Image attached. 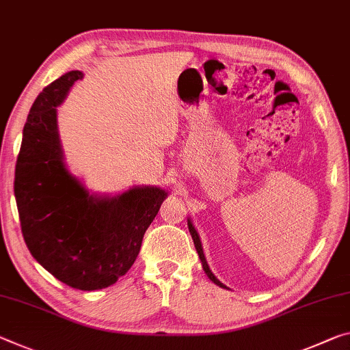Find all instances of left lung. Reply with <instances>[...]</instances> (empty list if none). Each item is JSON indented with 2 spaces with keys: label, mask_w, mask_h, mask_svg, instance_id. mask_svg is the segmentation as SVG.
Wrapping results in <instances>:
<instances>
[{
  "label": "left lung",
  "mask_w": 350,
  "mask_h": 350,
  "mask_svg": "<svg viewBox=\"0 0 350 350\" xmlns=\"http://www.w3.org/2000/svg\"><path fill=\"white\" fill-rule=\"evenodd\" d=\"M187 223H188V230H190V235H191V238H193V243H195V247H196V251H198L199 258H201V263H202V269H204V273L207 274L208 279L212 280L215 285H218V286H221V288H224V290H229V288H227L224 284H221V282L218 280V277H216V275L212 273V269L208 268V263H207V260H205V255H204V251H202V243H201V238H199L198 230L195 229V226H193V221H191V218H188V219H187Z\"/></svg>",
  "instance_id": "8db88e82"
}]
</instances>
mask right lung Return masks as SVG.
Wrapping results in <instances>:
<instances>
[{
  "label": "right lung",
  "mask_w": 350,
  "mask_h": 350,
  "mask_svg": "<svg viewBox=\"0 0 350 350\" xmlns=\"http://www.w3.org/2000/svg\"><path fill=\"white\" fill-rule=\"evenodd\" d=\"M82 71H68L37 96L27 115L14 191L26 246L48 273L82 291L113 285L134 265L162 202L160 187L115 196L90 193L65 163L57 107Z\"/></svg>",
  "instance_id": "1"
}]
</instances>
